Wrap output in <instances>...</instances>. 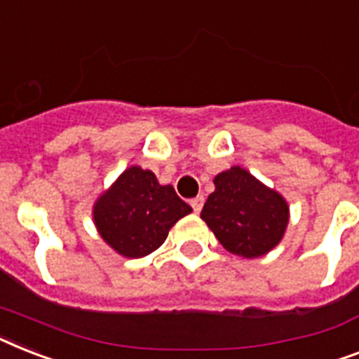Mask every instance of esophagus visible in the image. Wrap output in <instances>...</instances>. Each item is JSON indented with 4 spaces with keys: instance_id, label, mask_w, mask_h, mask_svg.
<instances>
[{
    "instance_id": "1",
    "label": "esophagus",
    "mask_w": 359,
    "mask_h": 359,
    "mask_svg": "<svg viewBox=\"0 0 359 359\" xmlns=\"http://www.w3.org/2000/svg\"><path fill=\"white\" fill-rule=\"evenodd\" d=\"M189 205H191V208H194L195 214H199L201 210H203V205H205V197H203V195H197L195 199L189 201Z\"/></svg>"
}]
</instances>
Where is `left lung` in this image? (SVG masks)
<instances>
[{"mask_svg": "<svg viewBox=\"0 0 359 359\" xmlns=\"http://www.w3.org/2000/svg\"><path fill=\"white\" fill-rule=\"evenodd\" d=\"M214 184L201 219L229 252L260 258L280 243L290 223V205L276 189L240 165L215 175Z\"/></svg>", "mask_w": 359, "mask_h": 359, "instance_id": "obj_1", "label": "left lung"}]
</instances>
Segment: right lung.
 I'll list each match as a JSON object with an SVG mask.
<instances>
[{
	"instance_id": "1",
	"label": "right lung",
	"mask_w": 359,
	"mask_h": 359,
	"mask_svg": "<svg viewBox=\"0 0 359 359\" xmlns=\"http://www.w3.org/2000/svg\"><path fill=\"white\" fill-rule=\"evenodd\" d=\"M191 214L173 186H162L151 170L130 165L92 208L94 225L110 249L125 258H144L158 249L171 226Z\"/></svg>"
}]
</instances>
